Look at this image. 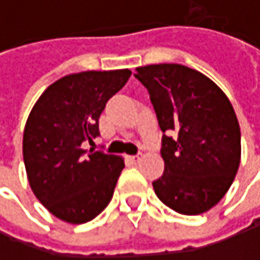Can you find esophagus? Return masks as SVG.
<instances>
[{"instance_id":"34e87169","label":"esophagus","mask_w":260,"mask_h":260,"mask_svg":"<svg viewBox=\"0 0 260 260\" xmlns=\"http://www.w3.org/2000/svg\"><path fill=\"white\" fill-rule=\"evenodd\" d=\"M128 159H129L132 164H138V162L141 161V153H140V155H132V156H128Z\"/></svg>"}]
</instances>
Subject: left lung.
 Listing matches in <instances>:
<instances>
[{
  "instance_id": "8db88e82",
  "label": "left lung",
  "mask_w": 260,
  "mask_h": 260,
  "mask_svg": "<svg viewBox=\"0 0 260 260\" xmlns=\"http://www.w3.org/2000/svg\"><path fill=\"white\" fill-rule=\"evenodd\" d=\"M134 77L147 88L162 131L166 169L152 183L158 199L183 215L209 211L231 188L241 161L231 101L215 82L182 64L137 68Z\"/></svg>"
}]
</instances>
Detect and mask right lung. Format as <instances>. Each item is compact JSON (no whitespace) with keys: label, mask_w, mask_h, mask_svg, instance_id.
I'll list each match as a JSON object with an SVG mask.
<instances>
[{"label":"right lung","mask_w":260,"mask_h":260,"mask_svg":"<svg viewBox=\"0 0 260 260\" xmlns=\"http://www.w3.org/2000/svg\"><path fill=\"white\" fill-rule=\"evenodd\" d=\"M129 69L88 71L51 84L32 107L24 131L29 186L57 218L81 224L110 203L125 162L102 150H84L99 135V116L129 79Z\"/></svg>","instance_id":"1"}]
</instances>
